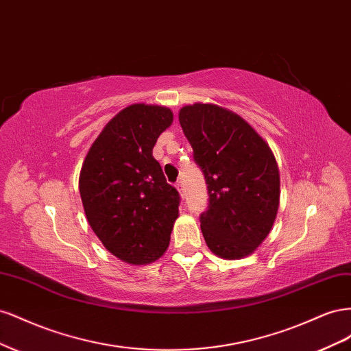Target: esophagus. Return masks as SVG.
<instances>
[{"instance_id":"1","label":"esophagus","mask_w":351,"mask_h":351,"mask_svg":"<svg viewBox=\"0 0 351 351\" xmlns=\"http://www.w3.org/2000/svg\"><path fill=\"white\" fill-rule=\"evenodd\" d=\"M176 187H177V190H178V193L182 195V196H184V189H183V183H182V182H177V183H176Z\"/></svg>"}]
</instances>
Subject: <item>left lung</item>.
Here are the masks:
<instances>
[{"instance_id":"1","label":"left lung","mask_w":351,"mask_h":351,"mask_svg":"<svg viewBox=\"0 0 351 351\" xmlns=\"http://www.w3.org/2000/svg\"><path fill=\"white\" fill-rule=\"evenodd\" d=\"M178 121L205 176L202 234L212 253L246 258L268 237L280 206V171L269 145L236 112L215 104L180 108Z\"/></svg>"}]
</instances>
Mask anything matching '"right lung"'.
Listing matches in <instances>:
<instances>
[{
	"label": "right lung",
	"instance_id": "1",
	"mask_svg": "<svg viewBox=\"0 0 351 351\" xmlns=\"http://www.w3.org/2000/svg\"><path fill=\"white\" fill-rule=\"evenodd\" d=\"M173 117L162 105H129L104 127L80 169L79 192L89 226L125 263L161 258L178 218V192L152 156Z\"/></svg>",
	"mask_w": 351,
	"mask_h": 351
}]
</instances>
